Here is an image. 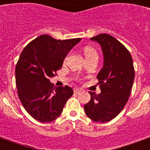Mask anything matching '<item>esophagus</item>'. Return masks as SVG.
I'll return each mask as SVG.
<instances>
[{
    "label": "esophagus",
    "instance_id": "obj_1",
    "mask_svg": "<svg viewBox=\"0 0 150 150\" xmlns=\"http://www.w3.org/2000/svg\"><path fill=\"white\" fill-rule=\"evenodd\" d=\"M81 91H82V90L79 89V88H75V89H74V92H75V94H79V93Z\"/></svg>",
    "mask_w": 150,
    "mask_h": 150
}]
</instances>
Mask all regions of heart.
I'll use <instances>...</instances> for the list:
<instances>
[{
    "instance_id": "obj_1",
    "label": "heart",
    "mask_w": 150,
    "mask_h": 150,
    "mask_svg": "<svg viewBox=\"0 0 150 150\" xmlns=\"http://www.w3.org/2000/svg\"><path fill=\"white\" fill-rule=\"evenodd\" d=\"M83 53H84V55H85V57H86V59L91 58V57H93V56H98L96 50H95L93 47H91V46H86V47H84ZM68 55H69V54H67V55H66V57L64 58V62L67 59V58H68Z\"/></svg>"
}]
</instances>
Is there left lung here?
<instances>
[{
  "instance_id": "obj_1",
  "label": "left lung",
  "mask_w": 150,
  "mask_h": 150,
  "mask_svg": "<svg viewBox=\"0 0 150 150\" xmlns=\"http://www.w3.org/2000/svg\"><path fill=\"white\" fill-rule=\"evenodd\" d=\"M103 50V67L98 74L100 94L89 91L91 100L84 105L87 117L96 122L114 119L126 106L134 79L133 59L122 43L109 34L91 38Z\"/></svg>"
}]
</instances>
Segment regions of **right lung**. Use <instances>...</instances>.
Masks as SVG:
<instances>
[{"label":"right lung","instance_id":"1","mask_svg":"<svg viewBox=\"0 0 150 150\" xmlns=\"http://www.w3.org/2000/svg\"><path fill=\"white\" fill-rule=\"evenodd\" d=\"M80 40L41 35L22 51L15 72L17 93L24 109L35 120L50 122L56 119L73 95L71 87H54L49 79L56 75L67 53Z\"/></svg>","mask_w":150,"mask_h":150}]
</instances>
